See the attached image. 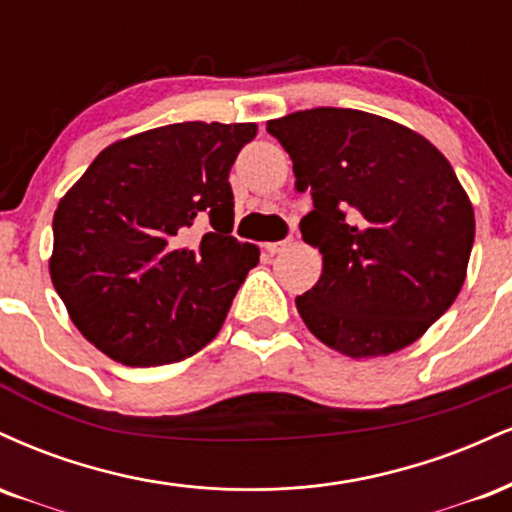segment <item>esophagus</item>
<instances>
[{
    "label": "esophagus",
    "mask_w": 512,
    "mask_h": 512,
    "mask_svg": "<svg viewBox=\"0 0 512 512\" xmlns=\"http://www.w3.org/2000/svg\"><path fill=\"white\" fill-rule=\"evenodd\" d=\"M292 246V237H287V239H282V242H268L266 244V251L268 254H282V251H287Z\"/></svg>",
    "instance_id": "esophagus-1"
}]
</instances>
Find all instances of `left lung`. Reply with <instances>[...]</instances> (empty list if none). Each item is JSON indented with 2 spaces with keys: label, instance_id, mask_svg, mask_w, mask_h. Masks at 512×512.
Wrapping results in <instances>:
<instances>
[{
  "label": "left lung",
  "instance_id": "1",
  "mask_svg": "<svg viewBox=\"0 0 512 512\" xmlns=\"http://www.w3.org/2000/svg\"><path fill=\"white\" fill-rule=\"evenodd\" d=\"M290 153L299 222L323 273L297 297L306 328L347 357H381L422 338L458 297L474 210L450 162L407 126L345 107L270 119Z\"/></svg>",
  "mask_w": 512,
  "mask_h": 512
}]
</instances>
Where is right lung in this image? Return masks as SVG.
<instances>
[{"label": "right lung", "instance_id": "obj_1", "mask_svg": "<svg viewBox=\"0 0 512 512\" xmlns=\"http://www.w3.org/2000/svg\"><path fill=\"white\" fill-rule=\"evenodd\" d=\"M254 136L256 124L220 122L143 131L102 150L59 201L52 285L114 362H182L218 335L258 263L256 246L232 237L227 182Z\"/></svg>", "mask_w": 512, "mask_h": 512}]
</instances>
